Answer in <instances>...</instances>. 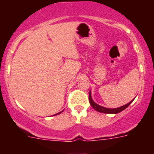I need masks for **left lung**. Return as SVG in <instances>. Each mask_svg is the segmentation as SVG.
Listing matches in <instances>:
<instances>
[{
  "mask_svg": "<svg viewBox=\"0 0 154 154\" xmlns=\"http://www.w3.org/2000/svg\"><path fill=\"white\" fill-rule=\"evenodd\" d=\"M89 103H90V104H91V106H92V108H93L95 110H96V111H98V112H103V113L116 114V113H119V112H122L123 110H124L125 109L127 108V107L130 105V103H133V101L134 100V99H133L132 101H130L129 103L124 105V106H123L119 107V108H115V109L106 108V107H103V106H99V105H98L97 103H96L95 102L93 101V100H92V96H91V91H89Z\"/></svg>",
  "mask_w": 154,
  "mask_h": 154,
  "instance_id": "8db88e82",
  "label": "left lung"
}]
</instances>
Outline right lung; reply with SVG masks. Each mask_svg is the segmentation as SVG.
I'll return each mask as SVG.
<instances>
[{
  "label": "right lung",
  "instance_id": "1",
  "mask_svg": "<svg viewBox=\"0 0 154 154\" xmlns=\"http://www.w3.org/2000/svg\"><path fill=\"white\" fill-rule=\"evenodd\" d=\"M58 112V113H56V114H55V116H56V115H58V114H60V113H61V112ZM55 115H54V116H55Z\"/></svg>",
  "mask_w": 154,
  "mask_h": 154
}]
</instances>
